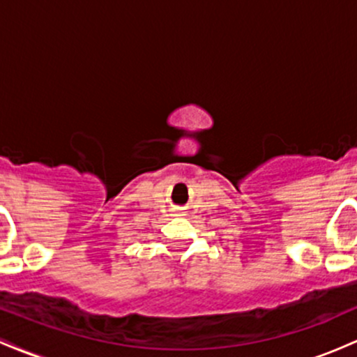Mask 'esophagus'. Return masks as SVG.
Listing matches in <instances>:
<instances>
[{"label": "esophagus", "instance_id": "obj_1", "mask_svg": "<svg viewBox=\"0 0 357 357\" xmlns=\"http://www.w3.org/2000/svg\"><path fill=\"white\" fill-rule=\"evenodd\" d=\"M178 215H183V211H178Z\"/></svg>", "mask_w": 357, "mask_h": 357}]
</instances>
